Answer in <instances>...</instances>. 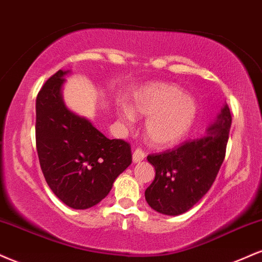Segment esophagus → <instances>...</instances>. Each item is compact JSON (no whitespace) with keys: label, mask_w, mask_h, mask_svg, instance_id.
Here are the masks:
<instances>
[{"label":"esophagus","mask_w":262,"mask_h":262,"mask_svg":"<svg viewBox=\"0 0 262 262\" xmlns=\"http://www.w3.org/2000/svg\"><path fill=\"white\" fill-rule=\"evenodd\" d=\"M144 158H146V152L142 148H136L134 150V153H132V161L135 163L143 161Z\"/></svg>","instance_id":"obj_1"}]
</instances>
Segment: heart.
<instances>
[{
  "label": "heart",
  "instance_id": "b5f03b06",
  "mask_svg": "<svg viewBox=\"0 0 262 262\" xmlns=\"http://www.w3.org/2000/svg\"><path fill=\"white\" fill-rule=\"evenodd\" d=\"M134 112L147 119L146 134L155 146L178 143L191 131L199 115L198 101L183 89L168 83H153L136 94ZM126 121L134 120L128 107L121 110Z\"/></svg>",
  "mask_w": 262,
  "mask_h": 262
}]
</instances>
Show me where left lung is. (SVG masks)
I'll return each instance as SVG.
<instances>
[{"label":"left lung","mask_w":262,"mask_h":262,"mask_svg":"<svg viewBox=\"0 0 262 262\" xmlns=\"http://www.w3.org/2000/svg\"><path fill=\"white\" fill-rule=\"evenodd\" d=\"M232 115L227 104L205 136L186 141L173 150L149 155L156 169L152 184L144 191L147 204L167 216H179L193 207L216 180L226 156Z\"/></svg>","instance_id":"left-lung-1"}]
</instances>
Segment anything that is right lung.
<instances>
[{
	"mask_svg": "<svg viewBox=\"0 0 262 262\" xmlns=\"http://www.w3.org/2000/svg\"><path fill=\"white\" fill-rule=\"evenodd\" d=\"M70 71H57L36 97V150L42 174L64 205L93 207L132 162L124 140H109L85 118L64 105L61 88Z\"/></svg>",
	"mask_w": 262,
	"mask_h": 262,
	"instance_id": "right-lung-1",
	"label": "right lung"
}]
</instances>
